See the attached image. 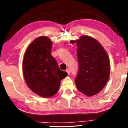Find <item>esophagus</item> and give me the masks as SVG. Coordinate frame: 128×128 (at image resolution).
<instances>
[{
    "instance_id": "esophagus-1",
    "label": "esophagus",
    "mask_w": 128,
    "mask_h": 128,
    "mask_svg": "<svg viewBox=\"0 0 128 128\" xmlns=\"http://www.w3.org/2000/svg\"><path fill=\"white\" fill-rule=\"evenodd\" d=\"M66 72L68 73V74L69 75L70 73V70H69V69H67L66 70Z\"/></svg>"
}]
</instances>
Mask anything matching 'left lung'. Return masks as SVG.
Returning <instances> with one entry per match:
<instances>
[{"label": "left lung", "mask_w": 128, "mask_h": 128, "mask_svg": "<svg viewBox=\"0 0 128 128\" xmlns=\"http://www.w3.org/2000/svg\"><path fill=\"white\" fill-rule=\"evenodd\" d=\"M76 42L78 70L74 82L78 90L91 97L100 92L109 79V57L94 38L82 36Z\"/></svg>", "instance_id": "1"}]
</instances>
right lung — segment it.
Segmentation results:
<instances>
[{"instance_id": "1", "label": "right lung", "mask_w": 128, "mask_h": 128, "mask_svg": "<svg viewBox=\"0 0 128 128\" xmlns=\"http://www.w3.org/2000/svg\"><path fill=\"white\" fill-rule=\"evenodd\" d=\"M52 42L47 36H40L28 47L22 61L26 82L35 93L48 98L58 92L60 80L68 75L59 69L51 55Z\"/></svg>"}]
</instances>
